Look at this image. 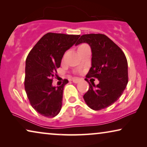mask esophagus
<instances>
[{"mask_svg": "<svg viewBox=\"0 0 147 147\" xmlns=\"http://www.w3.org/2000/svg\"><path fill=\"white\" fill-rule=\"evenodd\" d=\"M72 81H73L74 83L75 84H78V82L80 81V78H73V80H72Z\"/></svg>", "mask_w": 147, "mask_h": 147, "instance_id": "34e87169", "label": "esophagus"}]
</instances>
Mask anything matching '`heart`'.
Returning a JSON list of instances; mask_svg holds the SVG:
<instances>
[{
    "label": "heart",
    "instance_id": "obj_1",
    "mask_svg": "<svg viewBox=\"0 0 147 147\" xmlns=\"http://www.w3.org/2000/svg\"><path fill=\"white\" fill-rule=\"evenodd\" d=\"M88 47L87 45H86V44H82V45H80L79 46V47H78V49H81V48H84V47Z\"/></svg>",
    "mask_w": 147,
    "mask_h": 147
}]
</instances>
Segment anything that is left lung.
Here are the masks:
<instances>
[{
	"instance_id": "obj_1",
	"label": "left lung",
	"mask_w": 147,
	"mask_h": 147,
	"mask_svg": "<svg viewBox=\"0 0 147 147\" xmlns=\"http://www.w3.org/2000/svg\"><path fill=\"white\" fill-rule=\"evenodd\" d=\"M83 43L90 45L92 53V67L85 79L90 87L84 99L92 110L104 109L119 99L127 86V60L121 49L103 34L82 35L76 45ZM90 77L97 78L99 84H91Z\"/></svg>"
}]
</instances>
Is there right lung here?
<instances>
[{
  "label": "right lung",
  "mask_w": 147,
  "mask_h": 147,
  "mask_svg": "<svg viewBox=\"0 0 147 147\" xmlns=\"http://www.w3.org/2000/svg\"><path fill=\"white\" fill-rule=\"evenodd\" d=\"M80 35L48 33L42 37L29 52L25 62V89L32 107L41 115L55 117L62 106L63 88L68 80L53 86L65 52Z\"/></svg>",
  "instance_id": "1"
}]
</instances>
